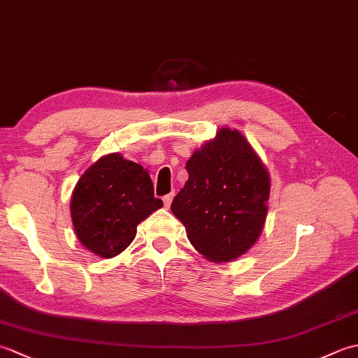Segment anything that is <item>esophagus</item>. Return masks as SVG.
Segmentation results:
<instances>
[{"label": "esophagus", "mask_w": 358, "mask_h": 358, "mask_svg": "<svg viewBox=\"0 0 358 358\" xmlns=\"http://www.w3.org/2000/svg\"><path fill=\"white\" fill-rule=\"evenodd\" d=\"M172 200H173V192H172V194H167V195L163 196V201H164V208H166V209L171 208Z\"/></svg>", "instance_id": "1"}]
</instances>
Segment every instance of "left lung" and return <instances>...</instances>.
Returning a JSON list of instances; mask_svg holds the SVG:
<instances>
[{
	"label": "left lung",
	"mask_w": 358,
	"mask_h": 358,
	"mask_svg": "<svg viewBox=\"0 0 358 358\" xmlns=\"http://www.w3.org/2000/svg\"><path fill=\"white\" fill-rule=\"evenodd\" d=\"M186 169L189 178L171 209L191 245L212 263L245 255L268 217V167L240 131L220 127L194 150Z\"/></svg>",
	"instance_id": "left-lung-1"
}]
</instances>
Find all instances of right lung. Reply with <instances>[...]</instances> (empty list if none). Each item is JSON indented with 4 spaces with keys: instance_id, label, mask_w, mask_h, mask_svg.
I'll return each mask as SVG.
<instances>
[{
    "instance_id": "1",
    "label": "right lung",
    "mask_w": 358,
    "mask_h": 358,
    "mask_svg": "<svg viewBox=\"0 0 358 358\" xmlns=\"http://www.w3.org/2000/svg\"><path fill=\"white\" fill-rule=\"evenodd\" d=\"M162 206L149 172L112 152L90 164L77 181L71 217L81 245L96 257L112 258L134 241L136 226Z\"/></svg>"
}]
</instances>
